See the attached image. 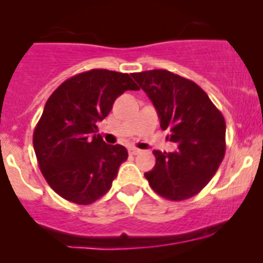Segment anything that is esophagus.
I'll return each instance as SVG.
<instances>
[{"instance_id":"esophagus-1","label":"esophagus","mask_w":263,"mask_h":263,"mask_svg":"<svg viewBox=\"0 0 263 263\" xmlns=\"http://www.w3.org/2000/svg\"><path fill=\"white\" fill-rule=\"evenodd\" d=\"M127 150H128V154H131V155H137V154L140 153V148H137V147H135V146H129L128 148H127Z\"/></svg>"}]
</instances>
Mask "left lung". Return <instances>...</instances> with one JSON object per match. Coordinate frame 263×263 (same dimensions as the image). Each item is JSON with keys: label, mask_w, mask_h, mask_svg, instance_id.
Wrapping results in <instances>:
<instances>
[{"label": "left lung", "mask_w": 263, "mask_h": 263, "mask_svg": "<svg viewBox=\"0 0 263 263\" xmlns=\"http://www.w3.org/2000/svg\"><path fill=\"white\" fill-rule=\"evenodd\" d=\"M156 108L166 141L176 153L154 150L153 171L145 173L161 197L183 201L197 195L216 173L225 155V119L196 82L166 70L131 73Z\"/></svg>", "instance_id": "obj_1"}]
</instances>
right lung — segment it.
<instances>
[{
  "instance_id": "1",
  "label": "right lung",
  "mask_w": 263,
  "mask_h": 263,
  "mask_svg": "<svg viewBox=\"0 0 263 263\" xmlns=\"http://www.w3.org/2000/svg\"><path fill=\"white\" fill-rule=\"evenodd\" d=\"M126 90H139L128 73L94 68L63 81L47 100L34 129V151L47 183L65 200L95 202L128 158L126 147L107 145L97 134L98 122Z\"/></svg>"
}]
</instances>
